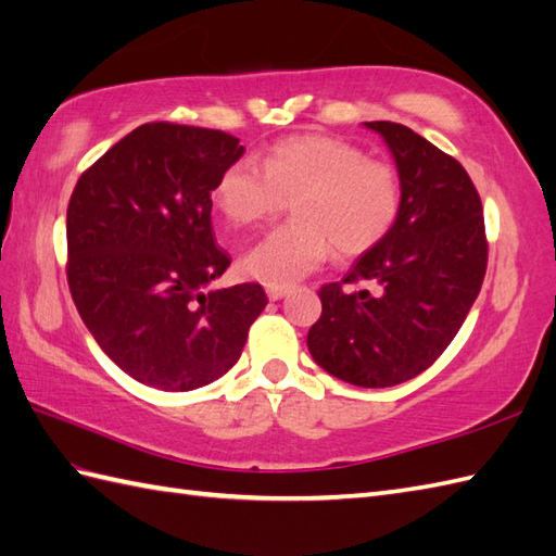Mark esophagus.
Returning a JSON list of instances; mask_svg holds the SVG:
<instances>
[{
	"mask_svg": "<svg viewBox=\"0 0 556 556\" xmlns=\"http://www.w3.org/2000/svg\"><path fill=\"white\" fill-rule=\"evenodd\" d=\"M265 291H267V298H269V301H281V298L289 293V289H287V287H267Z\"/></svg>",
	"mask_w": 556,
	"mask_h": 556,
	"instance_id": "34e87169",
	"label": "esophagus"
}]
</instances>
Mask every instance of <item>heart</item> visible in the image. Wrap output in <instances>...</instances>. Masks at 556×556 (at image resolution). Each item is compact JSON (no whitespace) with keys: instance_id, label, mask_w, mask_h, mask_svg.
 <instances>
[{"instance_id":"b5f03b06","label":"heart","mask_w":556,"mask_h":556,"mask_svg":"<svg viewBox=\"0 0 556 556\" xmlns=\"http://www.w3.org/2000/svg\"><path fill=\"white\" fill-rule=\"evenodd\" d=\"M293 202V223L263 237L244 255L247 275L291 287L326 263L362 255L390 235L402 211V178L354 142L305 134L279 140L263 160L227 166L213 204L235 227H253Z\"/></svg>"}]
</instances>
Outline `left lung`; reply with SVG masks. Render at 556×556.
Returning <instances> with one entry per match:
<instances>
[{
    "mask_svg": "<svg viewBox=\"0 0 556 556\" xmlns=\"http://www.w3.org/2000/svg\"><path fill=\"white\" fill-rule=\"evenodd\" d=\"M392 152L402 211L390 235L352 265L343 282L377 291H319L321 317L307 350L326 374L357 388L416 378L444 352L475 305L489 244L481 199L467 170L408 126L364 122Z\"/></svg>",
    "mask_w": 556,
    "mask_h": 556,
    "instance_id": "left-lung-1",
    "label": "left lung"
}]
</instances>
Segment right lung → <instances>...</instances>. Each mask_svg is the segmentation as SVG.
Masks as SVG:
<instances>
[{"mask_svg": "<svg viewBox=\"0 0 556 556\" xmlns=\"http://www.w3.org/2000/svg\"><path fill=\"white\" fill-rule=\"evenodd\" d=\"M241 154L225 131L142 124L70 197V293L96 343L142 386L190 392L218 380L267 305L261 283L208 289L230 265L211 192Z\"/></svg>", "mask_w": 556, "mask_h": 556, "instance_id": "1", "label": "right lung"}]
</instances>
